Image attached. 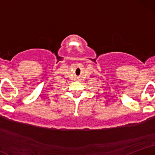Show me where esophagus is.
Instances as JSON below:
<instances>
[{"mask_svg": "<svg viewBox=\"0 0 155 155\" xmlns=\"http://www.w3.org/2000/svg\"><path fill=\"white\" fill-rule=\"evenodd\" d=\"M78 80H79V79H78Z\"/></svg>", "mask_w": 155, "mask_h": 155, "instance_id": "esophagus-1", "label": "esophagus"}]
</instances>
